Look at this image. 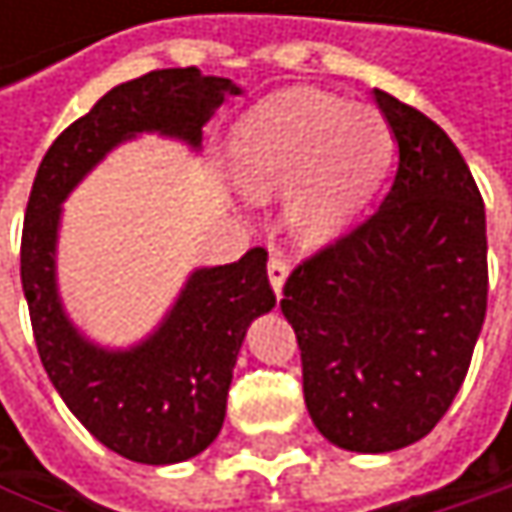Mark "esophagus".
Returning <instances> with one entry per match:
<instances>
[{
    "mask_svg": "<svg viewBox=\"0 0 512 512\" xmlns=\"http://www.w3.org/2000/svg\"><path fill=\"white\" fill-rule=\"evenodd\" d=\"M266 275H269L272 290L281 296V287H284V278H287V260L281 255H269V260H266Z\"/></svg>",
    "mask_w": 512,
    "mask_h": 512,
    "instance_id": "obj_1",
    "label": "esophagus"
}]
</instances>
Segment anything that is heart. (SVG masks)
I'll list each match as a JSON object with an SVG mask.
<instances>
[{
  "instance_id": "obj_1",
  "label": "heart",
  "mask_w": 512,
  "mask_h": 512,
  "mask_svg": "<svg viewBox=\"0 0 512 512\" xmlns=\"http://www.w3.org/2000/svg\"><path fill=\"white\" fill-rule=\"evenodd\" d=\"M391 154L379 112L338 94L287 88L237 124L234 177L252 198L287 192V222L302 243L335 240L364 204Z\"/></svg>"
}]
</instances>
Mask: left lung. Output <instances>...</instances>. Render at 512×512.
I'll return each instance as SVG.
<instances>
[{
  "label": "left lung",
  "instance_id": "1",
  "mask_svg": "<svg viewBox=\"0 0 512 512\" xmlns=\"http://www.w3.org/2000/svg\"><path fill=\"white\" fill-rule=\"evenodd\" d=\"M397 139L379 210L284 281L305 406L338 448L385 454L424 439L468 373L486 317V213L448 133L373 91Z\"/></svg>",
  "mask_w": 512,
  "mask_h": 512
}]
</instances>
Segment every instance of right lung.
Instances as JSON below:
<instances>
[{
    "label": "right lung",
    "instance_id": "1",
    "mask_svg": "<svg viewBox=\"0 0 512 512\" xmlns=\"http://www.w3.org/2000/svg\"><path fill=\"white\" fill-rule=\"evenodd\" d=\"M225 94H240V88L222 76H201L195 67L151 70L115 85L52 142L26 204L20 278L41 364L97 442L145 465L189 460L219 436L246 329L275 305L266 249L257 246L237 263L192 272L177 305L145 344L109 353L70 326L55 293L61 201L118 142L136 133L156 130L198 148L201 127Z\"/></svg>",
    "mask_w": 512,
    "mask_h": 512
}]
</instances>
